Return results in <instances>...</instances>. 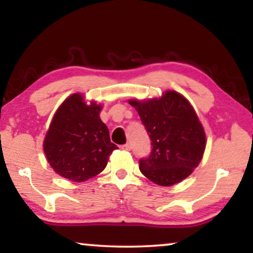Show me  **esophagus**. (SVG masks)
I'll list each match as a JSON object with an SVG mask.
<instances>
[{
    "instance_id": "1",
    "label": "esophagus",
    "mask_w": 253,
    "mask_h": 253,
    "mask_svg": "<svg viewBox=\"0 0 253 253\" xmlns=\"http://www.w3.org/2000/svg\"><path fill=\"white\" fill-rule=\"evenodd\" d=\"M121 148H122V150H124V151H130L131 150V147H130L129 144L122 145V146H121Z\"/></svg>"
}]
</instances>
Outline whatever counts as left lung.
<instances>
[{"mask_svg": "<svg viewBox=\"0 0 253 253\" xmlns=\"http://www.w3.org/2000/svg\"><path fill=\"white\" fill-rule=\"evenodd\" d=\"M152 140L151 154L139 160L141 174L155 184L170 186L191 175L206 147L198 116L184 96L167 91L160 99L129 100Z\"/></svg>", "mask_w": 253, "mask_h": 253, "instance_id": "left-lung-1", "label": "left lung"}]
</instances>
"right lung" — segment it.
Masks as SVG:
<instances>
[{"label": "right lung", "instance_id": "1", "mask_svg": "<svg viewBox=\"0 0 253 253\" xmlns=\"http://www.w3.org/2000/svg\"><path fill=\"white\" fill-rule=\"evenodd\" d=\"M102 106L85 102L75 93L58 107L43 140L47 161L55 172L74 182H84L106 168L117 150L108 127L100 119Z\"/></svg>", "mask_w": 253, "mask_h": 253}]
</instances>
